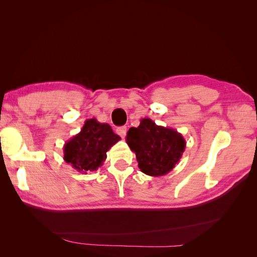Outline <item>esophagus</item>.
Instances as JSON below:
<instances>
[{
    "instance_id": "esophagus-1",
    "label": "esophagus",
    "mask_w": 257,
    "mask_h": 257,
    "mask_svg": "<svg viewBox=\"0 0 257 257\" xmlns=\"http://www.w3.org/2000/svg\"><path fill=\"white\" fill-rule=\"evenodd\" d=\"M126 132H127V128L125 126H121L116 128V134H118L121 138H124L126 136Z\"/></svg>"
}]
</instances>
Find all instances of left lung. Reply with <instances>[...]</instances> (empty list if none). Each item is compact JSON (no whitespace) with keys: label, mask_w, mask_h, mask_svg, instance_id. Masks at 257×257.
Segmentation results:
<instances>
[{"label":"left lung","mask_w":257,"mask_h":257,"mask_svg":"<svg viewBox=\"0 0 257 257\" xmlns=\"http://www.w3.org/2000/svg\"><path fill=\"white\" fill-rule=\"evenodd\" d=\"M125 139L136 155L139 169L151 177L172 172L182 158L186 146L179 132L157 125L149 118L142 119L138 127H131Z\"/></svg>","instance_id":"1"}]
</instances>
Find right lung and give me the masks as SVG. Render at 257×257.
<instances>
[{
  "label": "right lung",
  "instance_id": "1",
  "mask_svg": "<svg viewBox=\"0 0 257 257\" xmlns=\"http://www.w3.org/2000/svg\"><path fill=\"white\" fill-rule=\"evenodd\" d=\"M120 139L109 124L88 119L79 133L65 143L64 161L81 174L95 172L103 165L107 151Z\"/></svg>",
  "mask_w": 257,
  "mask_h": 257
}]
</instances>
